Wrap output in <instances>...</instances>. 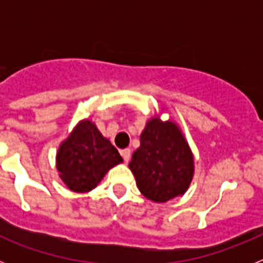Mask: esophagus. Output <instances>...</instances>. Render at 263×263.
Returning <instances> with one entry per match:
<instances>
[{"instance_id": "34e87169", "label": "esophagus", "mask_w": 263, "mask_h": 263, "mask_svg": "<svg viewBox=\"0 0 263 263\" xmlns=\"http://www.w3.org/2000/svg\"><path fill=\"white\" fill-rule=\"evenodd\" d=\"M121 155H122V158H124L125 162H129L130 159V155H132V153H130L129 148H124V150H121Z\"/></svg>"}]
</instances>
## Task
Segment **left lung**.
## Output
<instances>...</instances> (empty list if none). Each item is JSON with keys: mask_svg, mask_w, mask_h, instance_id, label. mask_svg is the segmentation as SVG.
Masks as SVG:
<instances>
[{"mask_svg": "<svg viewBox=\"0 0 263 263\" xmlns=\"http://www.w3.org/2000/svg\"><path fill=\"white\" fill-rule=\"evenodd\" d=\"M139 142L129 168L141 194L155 203L184 195L194 178L195 163L180 127L155 116L147 121Z\"/></svg>", "mask_w": 263, "mask_h": 263, "instance_id": "obj_1", "label": "left lung"}]
</instances>
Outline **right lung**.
<instances>
[{
    "label": "right lung",
    "mask_w": 263,
    "mask_h": 263,
    "mask_svg": "<svg viewBox=\"0 0 263 263\" xmlns=\"http://www.w3.org/2000/svg\"><path fill=\"white\" fill-rule=\"evenodd\" d=\"M121 162L117 148L89 120L80 121L57 153L60 179L71 191L80 194L96 188L109 170Z\"/></svg>",
    "instance_id": "obj_1"
}]
</instances>
